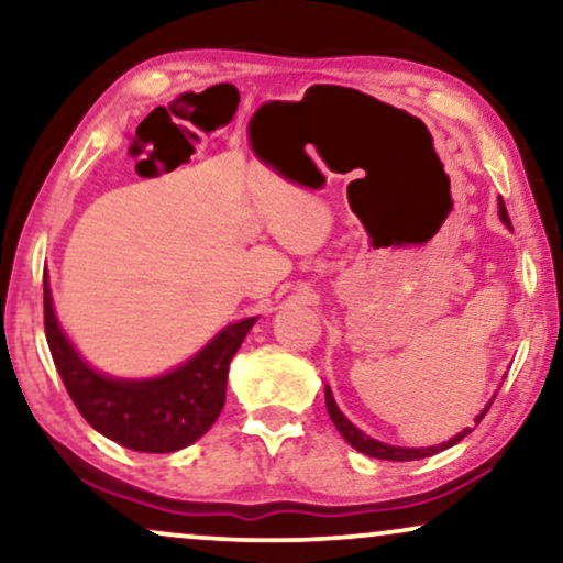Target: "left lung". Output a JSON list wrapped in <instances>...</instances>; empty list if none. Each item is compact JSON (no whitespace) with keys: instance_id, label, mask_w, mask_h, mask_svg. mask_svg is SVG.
<instances>
[{"instance_id":"left-lung-1","label":"left lung","mask_w":563,"mask_h":563,"mask_svg":"<svg viewBox=\"0 0 563 563\" xmlns=\"http://www.w3.org/2000/svg\"><path fill=\"white\" fill-rule=\"evenodd\" d=\"M499 220L505 222L507 228H510V214H507L505 210V202L503 197H499ZM325 405H328V415L330 420H333V426L338 428V433H341L345 438V443H351L353 449L366 453V456L372 459H382V461H418V459H426V456H435V453H441L445 449H451V445H456L461 438H466L468 433H472V428H464L461 430L459 435H453L451 441H445L441 445H430V449H399V445H389V443H382V441H374V438H368L366 433H361V430L353 426V422L345 418V415L338 410L335 399H333V391H330V387H325ZM492 405V402H489ZM489 405L484 407L479 418H476V426H479L484 415H487Z\"/></svg>"}]
</instances>
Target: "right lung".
Listing matches in <instances>:
<instances>
[{
	"instance_id": "1",
	"label": "right lung",
	"mask_w": 563,
	"mask_h": 563,
	"mask_svg": "<svg viewBox=\"0 0 563 563\" xmlns=\"http://www.w3.org/2000/svg\"><path fill=\"white\" fill-rule=\"evenodd\" d=\"M45 338L76 410L91 428L143 453H172L202 438L225 405L228 366L256 318L220 330L195 358L156 379H112L91 368L58 328L43 276Z\"/></svg>"
}]
</instances>
